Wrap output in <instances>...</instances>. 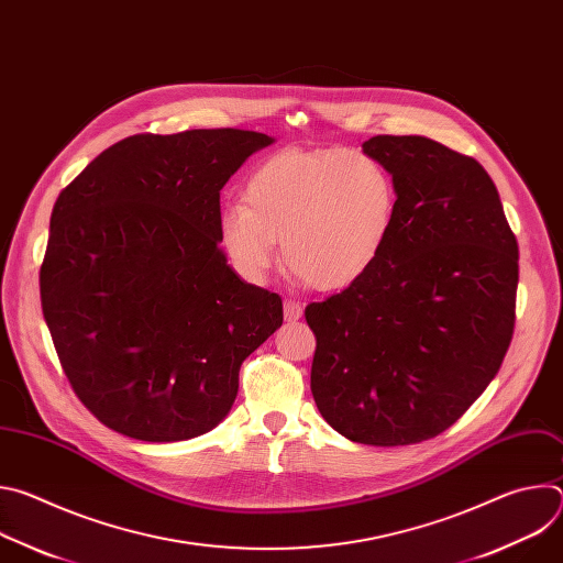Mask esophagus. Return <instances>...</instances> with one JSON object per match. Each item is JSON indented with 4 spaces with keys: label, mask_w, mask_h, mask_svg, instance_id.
<instances>
[{
    "label": "esophagus",
    "mask_w": 563,
    "mask_h": 563,
    "mask_svg": "<svg viewBox=\"0 0 563 563\" xmlns=\"http://www.w3.org/2000/svg\"><path fill=\"white\" fill-rule=\"evenodd\" d=\"M283 309H285V318L287 320H298L302 316V305L298 300H294V298H285Z\"/></svg>",
    "instance_id": "esophagus-1"
}]
</instances>
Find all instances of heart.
<instances>
[{
  "instance_id": "b5f03b06",
  "label": "heart",
  "mask_w": 563,
  "mask_h": 563,
  "mask_svg": "<svg viewBox=\"0 0 563 563\" xmlns=\"http://www.w3.org/2000/svg\"><path fill=\"white\" fill-rule=\"evenodd\" d=\"M222 209L220 245L233 269L263 283L278 258L316 289H343L383 254L398 207L387 167L363 151L283 148Z\"/></svg>"
}]
</instances>
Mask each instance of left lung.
<instances>
[{"label":"left lung","mask_w":563,"mask_h":563,"mask_svg":"<svg viewBox=\"0 0 563 563\" xmlns=\"http://www.w3.org/2000/svg\"><path fill=\"white\" fill-rule=\"evenodd\" d=\"M363 153L396 183V220L363 278L305 307L311 394L345 439L412 445L456 423L499 372L519 247L474 157L423 135H374Z\"/></svg>","instance_id":"8db88e82"}]
</instances>
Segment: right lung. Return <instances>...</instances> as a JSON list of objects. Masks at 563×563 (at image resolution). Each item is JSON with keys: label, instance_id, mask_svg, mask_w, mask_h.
<instances>
[{"label": "right lung", "instance_id": "1", "mask_svg": "<svg viewBox=\"0 0 563 563\" xmlns=\"http://www.w3.org/2000/svg\"><path fill=\"white\" fill-rule=\"evenodd\" d=\"M243 129L140 133L62 189L40 269L62 369L107 428L172 443L216 428L243 361L283 325L278 294L220 252V189L272 144Z\"/></svg>", "mask_w": 563, "mask_h": 563}]
</instances>
